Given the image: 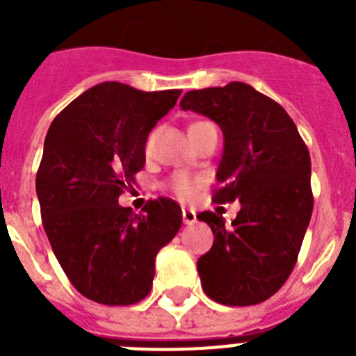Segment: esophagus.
Here are the masks:
<instances>
[{
  "label": "esophagus",
  "instance_id": "esophagus-1",
  "mask_svg": "<svg viewBox=\"0 0 356 356\" xmlns=\"http://www.w3.org/2000/svg\"><path fill=\"white\" fill-rule=\"evenodd\" d=\"M181 217H184L185 225H194V222H196V212L191 209L181 210Z\"/></svg>",
  "mask_w": 356,
  "mask_h": 356
}]
</instances>
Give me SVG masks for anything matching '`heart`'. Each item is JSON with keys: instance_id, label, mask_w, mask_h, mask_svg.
<instances>
[{"instance_id": "heart-1", "label": "heart", "mask_w": 356, "mask_h": 356, "mask_svg": "<svg viewBox=\"0 0 356 356\" xmlns=\"http://www.w3.org/2000/svg\"><path fill=\"white\" fill-rule=\"evenodd\" d=\"M151 143H153V135H151L149 139H147L146 147L149 149ZM197 187H200V181L193 176L185 175V172H180V175H175L171 180V191L178 200L181 201H188L193 200L197 193Z\"/></svg>"}]
</instances>
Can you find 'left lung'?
<instances>
[{
	"label": "left lung",
	"mask_w": 356,
	"mask_h": 356,
	"mask_svg": "<svg viewBox=\"0 0 356 356\" xmlns=\"http://www.w3.org/2000/svg\"><path fill=\"white\" fill-rule=\"evenodd\" d=\"M180 106L219 124L225 147L213 201H241L232 226L197 213L216 235L197 260L203 291L229 307L262 303L291 276L312 217L307 146L284 106L242 81L191 90Z\"/></svg>",
	"instance_id": "obj_1"
}]
</instances>
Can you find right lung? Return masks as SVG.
I'll return each mask as SVG.
<instances>
[{
	"label": "right lung",
	"mask_w": 356,
	"mask_h": 356,
	"mask_svg": "<svg viewBox=\"0 0 356 356\" xmlns=\"http://www.w3.org/2000/svg\"><path fill=\"white\" fill-rule=\"evenodd\" d=\"M181 90L144 92L119 81L85 90L53 119L37 171L40 216L72 287L102 305H134L151 291L156 253L181 209L169 197L144 213L118 203L146 163V140Z\"/></svg>",
	"instance_id": "obj_1"
}]
</instances>
